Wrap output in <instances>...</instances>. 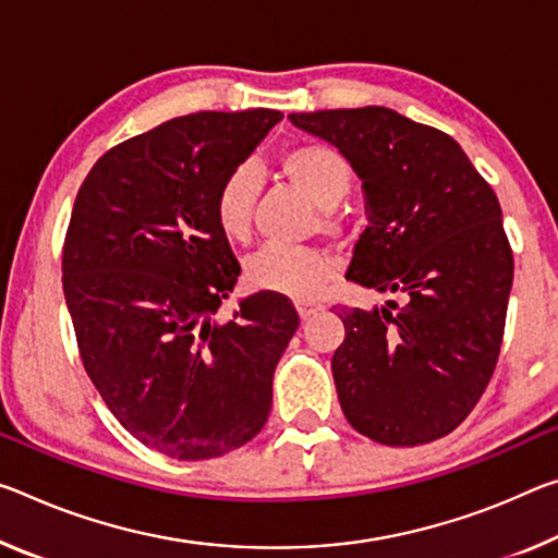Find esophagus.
<instances>
[{
    "label": "esophagus",
    "mask_w": 558,
    "mask_h": 558,
    "mask_svg": "<svg viewBox=\"0 0 558 558\" xmlns=\"http://www.w3.org/2000/svg\"><path fill=\"white\" fill-rule=\"evenodd\" d=\"M295 307H298V315L303 317V320H311V317H315L323 311L320 303H311V300H298Z\"/></svg>",
    "instance_id": "34e87169"
}]
</instances>
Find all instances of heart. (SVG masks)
<instances>
[{
  "mask_svg": "<svg viewBox=\"0 0 558 558\" xmlns=\"http://www.w3.org/2000/svg\"><path fill=\"white\" fill-rule=\"evenodd\" d=\"M282 171L317 210L330 214L350 191V168L325 146H300L282 156ZM255 175L238 168L216 193V220L228 238H245L253 226ZM330 226V223H325ZM247 282L258 290L293 300H313L335 276V263L311 247L263 245L245 265Z\"/></svg>",
  "mask_w": 558,
  "mask_h": 558,
  "instance_id": "b5f03b06",
  "label": "heart"
}]
</instances>
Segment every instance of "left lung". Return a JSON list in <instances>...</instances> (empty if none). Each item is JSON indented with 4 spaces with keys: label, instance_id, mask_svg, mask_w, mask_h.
Returning <instances> with one entry per match:
<instances>
[{
    "label": "left lung",
    "instance_id": "8db88e82",
    "mask_svg": "<svg viewBox=\"0 0 558 558\" xmlns=\"http://www.w3.org/2000/svg\"><path fill=\"white\" fill-rule=\"evenodd\" d=\"M335 146L362 181L367 228L344 278L402 307L338 313L332 377L344 417L390 447L464 422L497 365L514 258L501 208L445 131L385 106L290 113Z\"/></svg>",
    "mask_w": 558,
    "mask_h": 558
}]
</instances>
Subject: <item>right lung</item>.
Segmentation results:
<instances>
[{
  "mask_svg": "<svg viewBox=\"0 0 558 558\" xmlns=\"http://www.w3.org/2000/svg\"><path fill=\"white\" fill-rule=\"evenodd\" d=\"M280 119H171L104 154L76 193L61 270L84 367L141 445L181 462L258 435L300 325L290 300L265 290L214 320L241 276L216 193Z\"/></svg>",
  "mask_w": 558,
  "mask_h": 558,
  "instance_id": "add662e5",
  "label": "right lung"
}]
</instances>
